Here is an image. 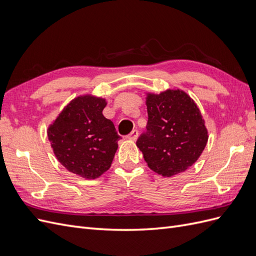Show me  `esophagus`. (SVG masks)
Masks as SVG:
<instances>
[{
    "label": "esophagus",
    "mask_w": 256,
    "mask_h": 256,
    "mask_svg": "<svg viewBox=\"0 0 256 256\" xmlns=\"http://www.w3.org/2000/svg\"><path fill=\"white\" fill-rule=\"evenodd\" d=\"M138 131L136 129L131 131V132L127 136V138H129V140H131V141H136V138H138Z\"/></svg>",
    "instance_id": "34e87169"
}]
</instances>
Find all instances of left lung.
<instances>
[{"instance_id": "left-lung-1", "label": "left lung", "mask_w": 256, "mask_h": 256, "mask_svg": "<svg viewBox=\"0 0 256 256\" xmlns=\"http://www.w3.org/2000/svg\"><path fill=\"white\" fill-rule=\"evenodd\" d=\"M146 106L148 122L136 146L147 166L164 177L184 172L198 159L208 140L198 106L180 90L150 92Z\"/></svg>"}]
</instances>
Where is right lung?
Returning <instances> with one entry per match:
<instances>
[{"label": "right lung", "instance_id": "obj_1", "mask_svg": "<svg viewBox=\"0 0 256 256\" xmlns=\"http://www.w3.org/2000/svg\"><path fill=\"white\" fill-rule=\"evenodd\" d=\"M106 106L104 98L76 97L47 131L58 160L69 172L86 180H95L110 168L118 147L120 136L102 114Z\"/></svg>", "mask_w": 256, "mask_h": 256}]
</instances>
